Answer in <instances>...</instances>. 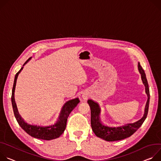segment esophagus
Masks as SVG:
<instances>
[{
    "label": "esophagus",
    "instance_id": "obj_1",
    "mask_svg": "<svg viewBox=\"0 0 161 161\" xmlns=\"http://www.w3.org/2000/svg\"><path fill=\"white\" fill-rule=\"evenodd\" d=\"M83 98H86L87 97H86V95H83Z\"/></svg>",
    "mask_w": 161,
    "mask_h": 161
}]
</instances>
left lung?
Instances as JSON below:
<instances>
[{"mask_svg": "<svg viewBox=\"0 0 161 161\" xmlns=\"http://www.w3.org/2000/svg\"><path fill=\"white\" fill-rule=\"evenodd\" d=\"M138 68L141 75V79L142 82L145 84L146 93L148 96V100L147 102L145 114L140 119L132 122L127 123L119 126H108L102 123L99 114L100 109L98 103L92 100H88L89 103L91 108V125L95 134L103 139L108 141H114L125 139L132 136L136 130L142 125L145 119L147 118L150 102V90L148 81L146 77L145 71L141 67L140 63H138Z\"/></svg>", "mask_w": 161, "mask_h": 161, "instance_id": "left-lung-1", "label": "left lung"}]
</instances>
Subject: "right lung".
I'll return each instance as SVG.
<instances>
[{
    "mask_svg": "<svg viewBox=\"0 0 161 161\" xmlns=\"http://www.w3.org/2000/svg\"><path fill=\"white\" fill-rule=\"evenodd\" d=\"M30 59L31 58H29L28 60H27L26 62L24 63V64ZM22 69H23V67L21 68V69L19 71V72L16 73L14 77L13 90H12V95H11V102H12L13 109L15 118L18 123L19 124V125L22 127V129L24 130V131H25L29 135H30L31 136L34 138L43 139V140H51V139L59 137L64 132L66 129L67 119L69 114L79 103L80 100L79 98H75L72 100H69L64 103V105H63L62 108V110L61 111L59 118L55 123L50 125H47V126H42V125H38L29 124L25 122L24 119L20 116V114L19 113V111H18L17 107L14 100V92L15 90L16 79H17L18 75H19V73L20 72Z\"/></svg>",
    "mask_w": 161,
    "mask_h": 161,
    "instance_id": "obj_1",
    "label": "right lung"
}]
</instances>
